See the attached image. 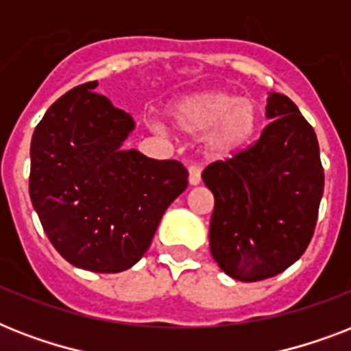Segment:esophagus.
<instances>
[{
    "label": "esophagus",
    "mask_w": 351,
    "mask_h": 351,
    "mask_svg": "<svg viewBox=\"0 0 351 351\" xmlns=\"http://www.w3.org/2000/svg\"><path fill=\"white\" fill-rule=\"evenodd\" d=\"M189 184L191 186H198L200 184V167L195 164L189 165Z\"/></svg>",
    "instance_id": "esophagus-1"
}]
</instances>
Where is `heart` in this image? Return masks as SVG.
I'll use <instances>...</instances> for the list:
<instances>
[{"instance_id":"1","label":"heart","mask_w":351,"mask_h":351,"mask_svg":"<svg viewBox=\"0 0 351 351\" xmlns=\"http://www.w3.org/2000/svg\"><path fill=\"white\" fill-rule=\"evenodd\" d=\"M171 120L186 134L208 133L206 145L213 156H230L245 147L258 127L255 104L226 90H208L182 98L171 109Z\"/></svg>"}]
</instances>
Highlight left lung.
Returning <instances> with one entry per match:
<instances>
[{
    "label": "left lung",
    "mask_w": 351,
    "mask_h": 351,
    "mask_svg": "<svg viewBox=\"0 0 351 351\" xmlns=\"http://www.w3.org/2000/svg\"><path fill=\"white\" fill-rule=\"evenodd\" d=\"M253 145L209 164L204 184L215 197L209 250L230 277L256 282L297 262L310 244L324 191L313 127L288 96L271 93Z\"/></svg>",
    "instance_id": "obj_1"
}]
</instances>
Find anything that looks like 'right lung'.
Returning a JSON list of instances; mask_svg holds the SVG:
<instances>
[{
    "instance_id": "add662e5",
    "label": "right lung",
    "mask_w": 351,
    "mask_h": 351,
    "mask_svg": "<svg viewBox=\"0 0 351 351\" xmlns=\"http://www.w3.org/2000/svg\"><path fill=\"white\" fill-rule=\"evenodd\" d=\"M78 85L49 107L30 142L29 193L43 231L73 266L118 273L149 250L169 204L187 187L176 160L121 149L131 114Z\"/></svg>"
}]
</instances>
